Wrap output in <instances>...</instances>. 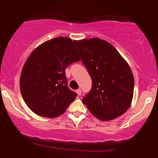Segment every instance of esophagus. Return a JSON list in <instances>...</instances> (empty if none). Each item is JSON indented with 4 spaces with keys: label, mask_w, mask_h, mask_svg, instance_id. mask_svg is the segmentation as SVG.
Segmentation results:
<instances>
[{
    "label": "esophagus",
    "mask_w": 158,
    "mask_h": 158,
    "mask_svg": "<svg viewBox=\"0 0 158 158\" xmlns=\"http://www.w3.org/2000/svg\"><path fill=\"white\" fill-rule=\"evenodd\" d=\"M77 93L78 95L80 96L81 94V89H78V90H77Z\"/></svg>",
    "instance_id": "esophagus-1"
}]
</instances>
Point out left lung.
<instances>
[{
	"mask_svg": "<svg viewBox=\"0 0 158 158\" xmlns=\"http://www.w3.org/2000/svg\"><path fill=\"white\" fill-rule=\"evenodd\" d=\"M92 79L82 102L97 118L109 121L129 108L134 76L128 63L108 41L99 38L73 41Z\"/></svg>",
	"mask_w": 158,
	"mask_h": 158,
	"instance_id": "1",
	"label": "left lung"
}]
</instances>
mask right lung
<instances>
[{"label": "right lung", "instance_id": "right-lung-1", "mask_svg": "<svg viewBox=\"0 0 158 158\" xmlns=\"http://www.w3.org/2000/svg\"><path fill=\"white\" fill-rule=\"evenodd\" d=\"M79 60L74 42L68 37L49 40L32 52L20 79L21 95L32 111L50 118L64 113L77 96L68 88L65 69Z\"/></svg>", "mask_w": 158, "mask_h": 158}]
</instances>
